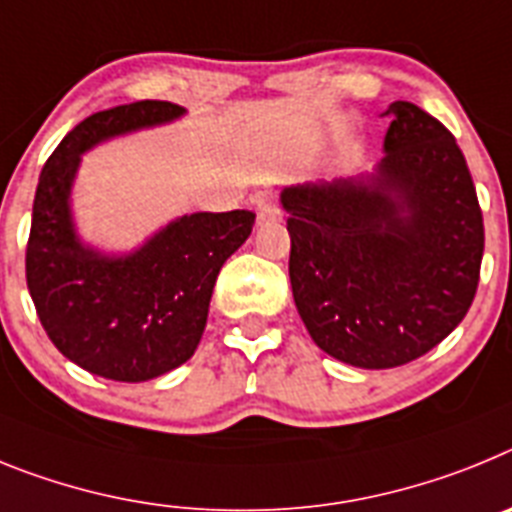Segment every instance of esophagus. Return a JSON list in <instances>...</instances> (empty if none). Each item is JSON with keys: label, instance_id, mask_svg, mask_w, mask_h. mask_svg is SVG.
<instances>
[{"label": "esophagus", "instance_id": "obj_1", "mask_svg": "<svg viewBox=\"0 0 512 512\" xmlns=\"http://www.w3.org/2000/svg\"><path fill=\"white\" fill-rule=\"evenodd\" d=\"M278 219H281V208L275 206V201H270V198H262L257 203V224H268V221Z\"/></svg>", "mask_w": 512, "mask_h": 512}]
</instances>
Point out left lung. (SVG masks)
<instances>
[{"label":"left lung","mask_w":512,"mask_h":512,"mask_svg":"<svg viewBox=\"0 0 512 512\" xmlns=\"http://www.w3.org/2000/svg\"><path fill=\"white\" fill-rule=\"evenodd\" d=\"M373 175L281 193L293 301L311 340L358 368H394L466 317L484 252L482 208L453 133L391 102Z\"/></svg>","instance_id":"1"}]
</instances>
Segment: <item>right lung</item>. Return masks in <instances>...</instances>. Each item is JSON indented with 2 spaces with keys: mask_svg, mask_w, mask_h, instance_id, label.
<instances>
[{
  "mask_svg": "<svg viewBox=\"0 0 512 512\" xmlns=\"http://www.w3.org/2000/svg\"><path fill=\"white\" fill-rule=\"evenodd\" d=\"M185 113L139 100L84 118L43 164L33 201L25 275L51 342L71 363L113 381H149L182 366L206 330L221 265L252 234L255 213H190L131 255L108 257L79 242L71 182L95 144Z\"/></svg>",
  "mask_w": 512,
  "mask_h": 512,
  "instance_id": "right-lung-1",
  "label": "right lung"
}]
</instances>
